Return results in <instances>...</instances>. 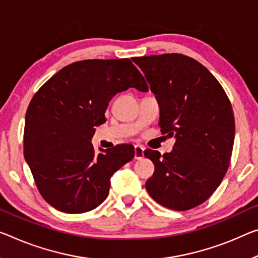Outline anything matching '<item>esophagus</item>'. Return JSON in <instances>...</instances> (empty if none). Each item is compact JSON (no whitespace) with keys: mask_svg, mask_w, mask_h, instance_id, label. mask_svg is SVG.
Returning <instances> with one entry per match:
<instances>
[{"mask_svg":"<svg viewBox=\"0 0 258 258\" xmlns=\"http://www.w3.org/2000/svg\"><path fill=\"white\" fill-rule=\"evenodd\" d=\"M143 157H144V148L140 144L135 145V159L140 160Z\"/></svg>","mask_w":258,"mask_h":258,"instance_id":"obj_1","label":"esophagus"}]
</instances>
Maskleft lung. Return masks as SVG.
Listing matches in <instances>:
<instances>
[{
	"label": "left lung",
	"instance_id": "8db88e82",
	"mask_svg": "<svg viewBox=\"0 0 258 258\" xmlns=\"http://www.w3.org/2000/svg\"><path fill=\"white\" fill-rule=\"evenodd\" d=\"M160 106L161 134L175 137L172 152L146 150L154 164L149 195L162 207L185 211L204 203L227 172L235 121L223 86L203 64L177 53L133 57Z\"/></svg>",
	"mask_w": 258,
	"mask_h": 258
}]
</instances>
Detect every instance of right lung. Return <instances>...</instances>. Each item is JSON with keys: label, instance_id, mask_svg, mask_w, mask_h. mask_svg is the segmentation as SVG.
<instances>
[{"label": "right lung", "instance_id": "obj_1", "mask_svg": "<svg viewBox=\"0 0 258 258\" xmlns=\"http://www.w3.org/2000/svg\"><path fill=\"white\" fill-rule=\"evenodd\" d=\"M146 92L144 77L129 58L84 60L62 68L30 101L24 128V157L39 192L66 213L96 209L109 192L110 177L135 156L130 144L97 153L91 138L106 122L116 93Z\"/></svg>", "mask_w": 258, "mask_h": 258}]
</instances>
